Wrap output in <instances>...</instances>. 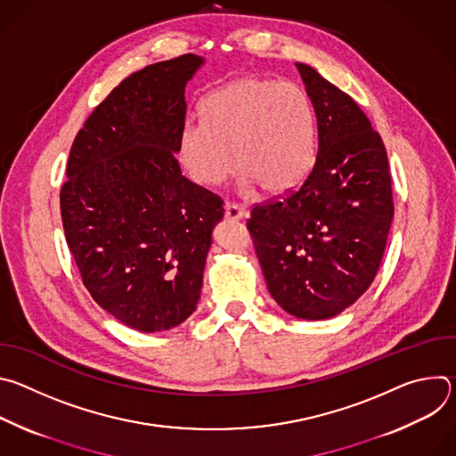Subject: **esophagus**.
I'll return each mask as SVG.
<instances>
[{
    "label": "esophagus",
    "mask_w": 456,
    "mask_h": 456,
    "mask_svg": "<svg viewBox=\"0 0 456 456\" xmlns=\"http://www.w3.org/2000/svg\"><path fill=\"white\" fill-rule=\"evenodd\" d=\"M225 218L227 220H245V218H248V213L245 209L234 206V204H227L225 206Z\"/></svg>",
    "instance_id": "obj_1"
}]
</instances>
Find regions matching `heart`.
I'll return each mask as SVG.
<instances>
[{"instance_id": "b5f03b06", "label": "heart", "mask_w": 456, "mask_h": 456, "mask_svg": "<svg viewBox=\"0 0 456 456\" xmlns=\"http://www.w3.org/2000/svg\"><path fill=\"white\" fill-rule=\"evenodd\" d=\"M200 120L185 124L178 142L182 166L200 185L222 183L236 160L243 191L259 185L278 197L296 189L314 164V115L294 83L236 79L202 101Z\"/></svg>"}]
</instances>
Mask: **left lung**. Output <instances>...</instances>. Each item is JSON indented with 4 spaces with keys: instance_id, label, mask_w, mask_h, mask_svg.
<instances>
[{
    "instance_id": "left-lung-1",
    "label": "left lung",
    "mask_w": 456,
    "mask_h": 456,
    "mask_svg": "<svg viewBox=\"0 0 456 456\" xmlns=\"http://www.w3.org/2000/svg\"><path fill=\"white\" fill-rule=\"evenodd\" d=\"M317 122V155L299 189L247 222L273 299L290 315L330 319L371 285L394 220L382 139L352 97L296 62Z\"/></svg>"
}]
</instances>
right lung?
<instances>
[{"label": "right lung", "instance_id": "right-lung-1", "mask_svg": "<svg viewBox=\"0 0 456 456\" xmlns=\"http://www.w3.org/2000/svg\"><path fill=\"white\" fill-rule=\"evenodd\" d=\"M206 59L185 53L126 77L77 134L61 189L64 236L95 303L139 332L197 310L222 200L176 160L185 86Z\"/></svg>", "mask_w": 456, "mask_h": 456}]
</instances>
